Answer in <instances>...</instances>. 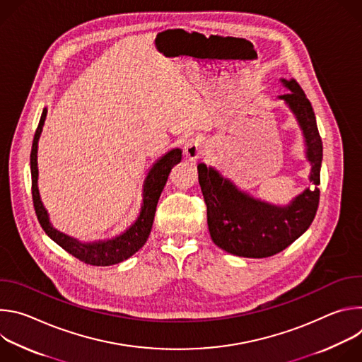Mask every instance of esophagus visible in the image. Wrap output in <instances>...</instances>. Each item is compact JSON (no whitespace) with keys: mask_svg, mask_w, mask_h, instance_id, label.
Masks as SVG:
<instances>
[{"mask_svg":"<svg viewBox=\"0 0 362 362\" xmlns=\"http://www.w3.org/2000/svg\"><path fill=\"white\" fill-rule=\"evenodd\" d=\"M202 148H203V139L202 136H193L190 137L186 144H185V156L189 162H196L200 154H202Z\"/></svg>","mask_w":362,"mask_h":362,"instance_id":"34e87169","label":"esophagus"}]
</instances>
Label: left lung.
I'll use <instances>...</instances> for the list:
<instances>
[{"label": "left lung", "mask_w": 362, "mask_h": 362, "mask_svg": "<svg viewBox=\"0 0 362 362\" xmlns=\"http://www.w3.org/2000/svg\"><path fill=\"white\" fill-rule=\"evenodd\" d=\"M289 90L278 95L296 119L305 143V158L311 165L309 183L288 204H274L240 190L218 169L197 165L199 183L208 208V226L216 246L242 257H268L279 253L311 226L320 203L322 140L315 113L299 84L279 80Z\"/></svg>", "instance_id": "obj_1"}]
</instances>
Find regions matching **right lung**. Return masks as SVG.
I'll return each mask as SVG.
<instances>
[{
  "label": "right lung",
  "mask_w": 362,
  "mask_h": 362,
  "mask_svg": "<svg viewBox=\"0 0 362 362\" xmlns=\"http://www.w3.org/2000/svg\"><path fill=\"white\" fill-rule=\"evenodd\" d=\"M45 117H47V107H44L41 113V119L34 134L31 156H30L33 202H34V209L41 228L59 246H62L64 250H67L70 255L76 256L77 259H80L87 265L110 267L129 259L130 256H133L139 249H141V246L146 243L150 235L159 197L163 192V187L168 182L169 173L172 172V168L180 163L182 160V150L172 148L151 165L143 182L141 206H140L139 216L126 230H123L122 233L110 239L81 242L77 238L69 236L57 230L53 225H51L48 212L45 211L44 204L41 202V196L38 190L37 153H38V140L42 132Z\"/></svg>",
  "instance_id": "add662e5"
}]
</instances>
